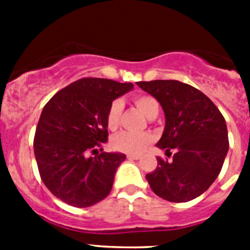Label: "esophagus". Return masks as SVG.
Listing matches in <instances>:
<instances>
[{"instance_id":"34e87169","label":"esophagus","mask_w":250,"mask_h":250,"mask_svg":"<svg viewBox=\"0 0 250 250\" xmlns=\"http://www.w3.org/2000/svg\"><path fill=\"white\" fill-rule=\"evenodd\" d=\"M127 159H129V160H139V159H140V155H131V154H129V155H127Z\"/></svg>"}]
</instances>
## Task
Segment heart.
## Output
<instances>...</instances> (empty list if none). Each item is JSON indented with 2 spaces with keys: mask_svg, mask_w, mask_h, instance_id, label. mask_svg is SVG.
I'll use <instances>...</instances> for the list:
<instances>
[{
  "mask_svg": "<svg viewBox=\"0 0 250 250\" xmlns=\"http://www.w3.org/2000/svg\"><path fill=\"white\" fill-rule=\"evenodd\" d=\"M135 105L147 119H150L154 115H158L159 110H160L158 101L149 95H140V96L135 98ZM123 107V101L119 100V99L110 104L107 114H106V123H107V127L110 130H115L119 126ZM152 140H154V136L149 132L121 131L112 138L111 145L118 151L136 155V154H141L151 144Z\"/></svg>",
  "mask_w": 250,
  "mask_h": 250,
  "instance_id": "obj_1",
  "label": "heart"
}]
</instances>
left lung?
Returning a JSON list of instances; mask_svg holds the SVG:
<instances>
[{
  "instance_id": "8db88e82",
  "label": "left lung",
  "mask_w": 250,
  "mask_h": 250,
  "mask_svg": "<svg viewBox=\"0 0 250 250\" xmlns=\"http://www.w3.org/2000/svg\"><path fill=\"white\" fill-rule=\"evenodd\" d=\"M165 115L164 132L156 146L173 160L158 158L146 174L152 191L167 202L185 203L202 195L214 183L228 154V129L213 101L193 86L176 80L140 81Z\"/></svg>"
}]
</instances>
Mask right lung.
Wrapping results in <instances>:
<instances>
[{
	"label": "right lung",
	"instance_id": "add662e5",
	"mask_svg": "<svg viewBox=\"0 0 250 250\" xmlns=\"http://www.w3.org/2000/svg\"><path fill=\"white\" fill-rule=\"evenodd\" d=\"M131 83L85 77L66 86L43 107L34 140L40 175L48 190L66 204L91 207L109 195L115 173L126 155L98 152L107 141L106 114Z\"/></svg>",
	"mask_w": 250,
	"mask_h": 250
}]
</instances>
